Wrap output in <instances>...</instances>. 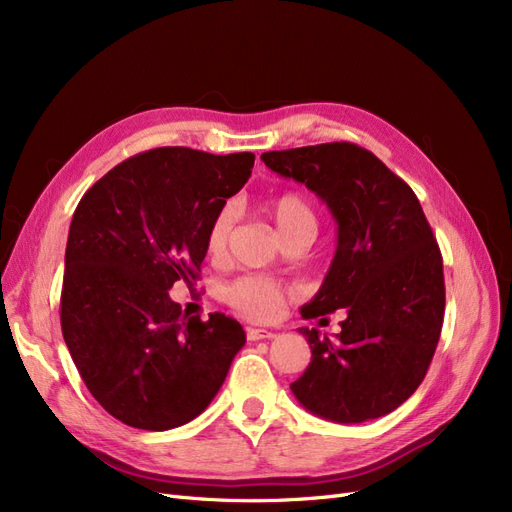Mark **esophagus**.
Listing matches in <instances>:
<instances>
[{"mask_svg":"<svg viewBox=\"0 0 512 512\" xmlns=\"http://www.w3.org/2000/svg\"><path fill=\"white\" fill-rule=\"evenodd\" d=\"M246 337H249L251 342H259V339H272V337H276V333H274V331H268V329L249 327V329H246Z\"/></svg>","mask_w":512,"mask_h":512,"instance_id":"obj_1","label":"esophagus"}]
</instances>
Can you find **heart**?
<instances>
[{
	"label": "heart",
	"instance_id": "1",
	"mask_svg": "<svg viewBox=\"0 0 512 512\" xmlns=\"http://www.w3.org/2000/svg\"><path fill=\"white\" fill-rule=\"evenodd\" d=\"M266 213L272 217L280 238L301 230V227H316V213L312 204L308 202L306 196H301L297 192H282L274 196L266 204ZM232 221H234L232 206H223L206 227L204 246H206L208 257L215 261H221L227 253ZM225 297L242 314L268 320L276 316V312L280 310L282 301L287 297V291L285 287L278 285V282L270 278L244 276L236 280L234 285L227 287Z\"/></svg>",
	"mask_w": 512,
	"mask_h": 512
}]
</instances>
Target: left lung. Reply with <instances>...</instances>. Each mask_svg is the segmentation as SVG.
Listing matches in <instances>:
<instances>
[{"label": "left lung", "mask_w": 512, "mask_h": 512, "mask_svg": "<svg viewBox=\"0 0 512 512\" xmlns=\"http://www.w3.org/2000/svg\"><path fill=\"white\" fill-rule=\"evenodd\" d=\"M274 173L306 183L337 221L323 287L301 308L318 318L346 308L335 339L301 327L312 361L291 384L320 418H382L418 390L445 316L443 257L413 189L365 147L348 141L266 151Z\"/></svg>", "instance_id": "8db88e82"}]
</instances>
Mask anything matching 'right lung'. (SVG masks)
<instances>
[{
  "instance_id": "right-lung-1",
  "label": "right lung",
  "mask_w": 512,
  "mask_h": 512,
  "mask_svg": "<svg viewBox=\"0 0 512 512\" xmlns=\"http://www.w3.org/2000/svg\"><path fill=\"white\" fill-rule=\"evenodd\" d=\"M253 164L251 151L156 147L113 166L75 208L63 337L90 394L126 426L168 430L194 420L246 342L238 320L187 318L168 291L200 278L206 227Z\"/></svg>"
}]
</instances>
